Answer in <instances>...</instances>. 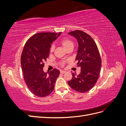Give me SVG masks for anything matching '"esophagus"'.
Listing matches in <instances>:
<instances>
[{
    "mask_svg": "<svg viewBox=\"0 0 126 126\" xmlns=\"http://www.w3.org/2000/svg\"><path fill=\"white\" fill-rule=\"evenodd\" d=\"M66 71H64V70H60V73L61 74H64L65 73Z\"/></svg>",
    "mask_w": 126,
    "mask_h": 126,
    "instance_id": "1",
    "label": "esophagus"
}]
</instances>
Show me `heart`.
I'll return each instance as SVG.
<instances>
[{"mask_svg": "<svg viewBox=\"0 0 126 126\" xmlns=\"http://www.w3.org/2000/svg\"><path fill=\"white\" fill-rule=\"evenodd\" d=\"M61 43H62V45L63 46V47L66 49H67L68 48H69L71 46H74L73 42H72L71 40L68 39H66V38L63 39L62 40V41H61ZM54 48H55V46L54 45H52L51 47H50V51H52L54 50ZM63 63H64V62H63Z\"/></svg>", "mask_w": 126, "mask_h": 126, "instance_id": "obj_1", "label": "heart"}]
</instances>
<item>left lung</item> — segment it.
<instances>
[{"label": "left lung", "mask_w": 126, "mask_h": 126, "mask_svg": "<svg viewBox=\"0 0 126 126\" xmlns=\"http://www.w3.org/2000/svg\"><path fill=\"white\" fill-rule=\"evenodd\" d=\"M75 37L78 43L76 60L77 67L81 68L80 74L72 73V78L68 81L72 89L83 93L89 91L95 85L99 76L101 58L97 46L88 34L76 30L68 33Z\"/></svg>", "instance_id": "left-lung-1"}]
</instances>
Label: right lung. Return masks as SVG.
Listing matches in <instances>:
<instances>
[{
	"label": "right lung",
	"instance_id": "right-lung-1",
	"mask_svg": "<svg viewBox=\"0 0 126 126\" xmlns=\"http://www.w3.org/2000/svg\"><path fill=\"white\" fill-rule=\"evenodd\" d=\"M60 34L61 32L36 33L28 39L23 48L21 66L24 78L30 91L38 97H46L52 92L60 74L59 70L55 68L47 75L43 67L49 56L51 44Z\"/></svg>",
	"mask_w": 126,
	"mask_h": 126
}]
</instances>
